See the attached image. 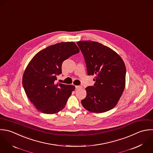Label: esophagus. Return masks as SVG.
<instances>
[{"mask_svg":"<svg viewBox=\"0 0 153 153\" xmlns=\"http://www.w3.org/2000/svg\"><path fill=\"white\" fill-rule=\"evenodd\" d=\"M75 87H76V89H80V88H82L81 86H76Z\"/></svg>","mask_w":153,"mask_h":153,"instance_id":"1","label":"esophagus"}]
</instances>
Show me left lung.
Returning a JSON list of instances; mask_svg holds the SVG:
<instances>
[{"label": "left lung", "mask_w": 153, "mask_h": 153, "mask_svg": "<svg viewBox=\"0 0 153 153\" xmlns=\"http://www.w3.org/2000/svg\"><path fill=\"white\" fill-rule=\"evenodd\" d=\"M86 65L88 74L95 75L93 86L86 88L83 107L92 113H101L113 108L125 88L126 67L113 49L97 42H77Z\"/></svg>", "instance_id": "obj_1"}]
</instances>
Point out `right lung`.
<instances>
[{"label":"right lung","instance_id":"add662e5","mask_svg":"<svg viewBox=\"0 0 153 153\" xmlns=\"http://www.w3.org/2000/svg\"><path fill=\"white\" fill-rule=\"evenodd\" d=\"M79 52L75 43L61 42L39 51L30 61L23 74L22 85L39 111L55 114L65 107L75 86L54 82L62 73L63 61Z\"/></svg>","mask_w":153,"mask_h":153}]
</instances>
